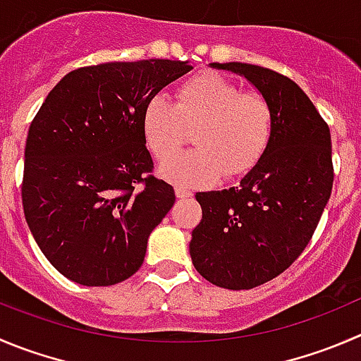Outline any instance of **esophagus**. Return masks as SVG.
<instances>
[{
    "label": "esophagus",
    "instance_id": "obj_1",
    "mask_svg": "<svg viewBox=\"0 0 361 361\" xmlns=\"http://www.w3.org/2000/svg\"><path fill=\"white\" fill-rule=\"evenodd\" d=\"M175 195H177V198H180V200H188V198L193 197V191H190L184 186H177L175 188Z\"/></svg>",
    "mask_w": 361,
    "mask_h": 361
}]
</instances>
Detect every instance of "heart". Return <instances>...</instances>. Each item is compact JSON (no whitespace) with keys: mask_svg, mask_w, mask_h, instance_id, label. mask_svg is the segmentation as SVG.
<instances>
[{"mask_svg":"<svg viewBox=\"0 0 361 361\" xmlns=\"http://www.w3.org/2000/svg\"><path fill=\"white\" fill-rule=\"evenodd\" d=\"M195 131L197 149L161 164L159 173L180 186L214 183L223 173L238 178L262 159L273 136V108L259 92L214 72L180 83L175 104L154 95L142 111V133L157 159H167Z\"/></svg>","mask_w":361,"mask_h":361,"instance_id":"heart-1","label":"heart"}]
</instances>
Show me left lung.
I'll use <instances>...</instances> for the list:
<instances>
[{
	"label": "left lung",
	"mask_w": 361,
	"mask_h": 361,
	"mask_svg": "<svg viewBox=\"0 0 361 361\" xmlns=\"http://www.w3.org/2000/svg\"><path fill=\"white\" fill-rule=\"evenodd\" d=\"M246 80L273 108V136L239 186L197 193L202 221L190 255L202 276L230 290L253 289L307 248L333 188L328 123L303 90L259 65L211 63Z\"/></svg>",
	"instance_id": "1"
}]
</instances>
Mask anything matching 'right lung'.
I'll return each mask as SVG.
<instances>
[{"label": "right lung", "instance_id": "add662e5", "mask_svg": "<svg viewBox=\"0 0 361 361\" xmlns=\"http://www.w3.org/2000/svg\"><path fill=\"white\" fill-rule=\"evenodd\" d=\"M191 68L173 60L81 67L40 106L24 149L23 209L39 248L68 280L115 286L142 267L150 232L175 204L173 188L149 175L142 111Z\"/></svg>", "mask_w": 361, "mask_h": 361}]
</instances>
